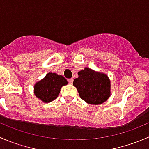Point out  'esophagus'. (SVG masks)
I'll return each mask as SVG.
<instances>
[{
	"instance_id": "1",
	"label": "esophagus",
	"mask_w": 149,
	"mask_h": 149,
	"mask_svg": "<svg viewBox=\"0 0 149 149\" xmlns=\"http://www.w3.org/2000/svg\"><path fill=\"white\" fill-rule=\"evenodd\" d=\"M68 81L69 84H72L73 82V79H69L68 80Z\"/></svg>"
}]
</instances>
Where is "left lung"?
Here are the masks:
<instances>
[{
  "label": "left lung",
  "instance_id": "8db88e82",
  "mask_svg": "<svg viewBox=\"0 0 149 149\" xmlns=\"http://www.w3.org/2000/svg\"><path fill=\"white\" fill-rule=\"evenodd\" d=\"M78 75L79 77L74 79L73 84L85 102L100 105L111 96V81L106 74L85 68Z\"/></svg>",
  "mask_w": 149,
  "mask_h": 149
}]
</instances>
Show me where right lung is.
I'll return each instance as SVG.
<instances>
[{
  "instance_id": "add662e5",
  "label": "right lung",
  "mask_w": 149,
  "mask_h": 149,
  "mask_svg": "<svg viewBox=\"0 0 149 149\" xmlns=\"http://www.w3.org/2000/svg\"><path fill=\"white\" fill-rule=\"evenodd\" d=\"M68 84L63 76L54 73H48L45 77L34 85V94L44 102H49L58 97L60 89Z\"/></svg>"
}]
</instances>
